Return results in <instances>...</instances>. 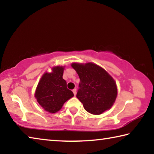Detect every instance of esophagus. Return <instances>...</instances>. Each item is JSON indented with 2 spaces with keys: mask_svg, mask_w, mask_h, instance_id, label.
Here are the masks:
<instances>
[{
  "mask_svg": "<svg viewBox=\"0 0 154 154\" xmlns=\"http://www.w3.org/2000/svg\"><path fill=\"white\" fill-rule=\"evenodd\" d=\"M72 92H73L74 95L75 96V95H76V94H77V90H76V89H74V90H72Z\"/></svg>",
  "mask_w": 154,
  "mask_h": 154,
  "instance_id": "obj_1",
  "label": "esophagus"
}]
</instances>
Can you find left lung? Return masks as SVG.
Here are the masks:
<instances>
[{"label":"left lung","instance_id":"left-lung-1","mask_svg":"<svg viewBox=\"0 0 154 154\" xmlns=\"http://www.w3.org/2000/svg\"><path fill=\"white\" fill-rule=\"evenodd\" d=\"M80 79L77 98L90 113L100 115L113 106L118 89L110 75L97 64L72 63Z\"/></svg>","mask_w":154,"mask_h":154}]
</instances>
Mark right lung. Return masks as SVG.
Instances as JSON below:
<instances>
[{"instance_id":"add662e5","label":"right lung","mask_w":154,"mask_h":154,"mask_svg":"<svg viewBox=\"0 0 154 154\" xmlns=\"http://www.w3.org/2000/svg\"><path fill=\"white\" fill-rule=\"evenodd\" d=\"M64 66L52 68L51 72H45L38 82L35 97L43 109L51 113L60 111L64 103L74 96L66 87L62 76Z\"/></svg>"}]
</instances>
